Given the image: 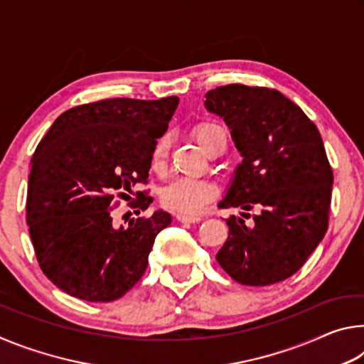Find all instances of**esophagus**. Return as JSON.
<instances>
[{
	"label": "esophagus",
	"instance_id": "obj_1",
	"mask_svg": "<svg viewBox=\"0 0 364 364\" xmlns=\"http://www.w3.org/2000/svg\"><path fill=\"white\" fill-rule=\"evenodd\" d=\"M176 220L178 221H183V223H197V221H200V217H197V215L176 213Z\"/></svg>",
	"mask_w": 364,
	"mask_h": 364
}]
</instances>
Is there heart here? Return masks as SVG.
<instances>
[{
  "mask_svg": "<svg viewBox=\"0 0 364 364\" xmlns=\"http://www.w3.org/2000/svg\"><path fill=\"white\" fill-rule=\"evenodd\" d=\"M194 138L202 149L207 154L212 152L215 147H226V133L217 123L204 122L194 128ZM168 138H160L152 149L151 165L156 171L164 170L168 159ZM217 188L210 181L191 180V178H176L162 191V204L170 210L196 215L199 213L207 202H210Z\"/></svg>",
  "mask_w": 364,
  "mask_h": 364,
  "instance_id": "b5f03b06",
  "label": "heart"
}]
</instances>
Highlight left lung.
Returning <instances> with one entry per match:
<instances>
[{
	"label": "left lung",
	"instance_id": "1",
	"mask_svg": "<svg viewBox=\"0 0 364 364\" xmlns=\"http://www.w3.org/2000/svg\"><path fill=\"white\" fill-rule=\"evenodd\" d=\"M208 112L223 117L242 162L220 207L230 234L217 260L234 281L269 286L291 278L328 231L332 168L318 128L278 90L226 85L205 95ZM245 225V211L255 210Z\"/></svg>",
	"mask_w": 364,
	"mask_h": 364
}]
</instances>
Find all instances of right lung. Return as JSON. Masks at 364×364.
<instances>
[{
  "label": "right lung",
  "mask_w": 364,
  "mask_h": 364,
  "mask_svg": "<svg viewBox=\"0 0 364 364\" xmlns=\"http://www.w3.org/2000/svg\"><path fill=\"white\" fill-rule=\"evenodd\" d=\"M115 97L72 107L36 146L28 175L27 225L46 278L72 297L112 301L136 284L157 234L171 215L157 210L117 228L119 200L147 183L151 156L178 107ZM130 202L136 215L152 204L146 191Z\"/></svg>",
  "instance_id": "add662e5"
}]
</instances>
